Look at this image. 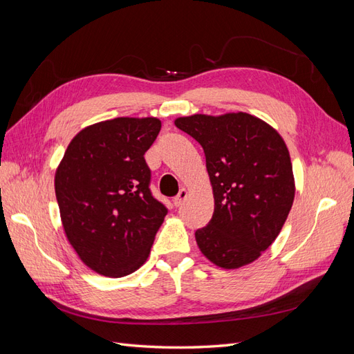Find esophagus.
Wrapping results in <instances>:
<instances>
[{
	"instance_id": "34e87169",
	"label": "esophagus",
	"mask_w": 354,
	"mask_h": 354,
	"mask_svg": "<svg viewBox=\"0 0 354 354\" xmlns=\"http://www.w3.org/2000/svg\"><path fill=\"white\" fill-rule=\"evenodd\" d=\"M187 195H189V194H187V190H186V189H181V190L178 192V195H177V196L174 198V201H173V202H174V205H176V207H180L181 203H183V202L186 201Z\"/></svg>"
}]
</instances>
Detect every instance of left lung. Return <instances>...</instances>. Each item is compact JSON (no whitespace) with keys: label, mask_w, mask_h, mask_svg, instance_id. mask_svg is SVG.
<instances>
[{"label":"left lung","mask_w":354,"mask_h":354,"mask_svg":"<svg viewBox=\"0 0 354 354\" xmlns=\"http://www.w3.org/2000/svg\"><path fill=\"white\" fill-rule=\"evenodd\" d=\"M174 124L202 146L212 186V218L195 233L201 252L223 269L255 261L277 238L294 202L283 138L243 112L196 113Z\"/></svg>","instance_id":"obj_1"}]
</instances>
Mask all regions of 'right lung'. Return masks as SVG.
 I'll use <instances>...</instances> for the list:
<instances>
[{
  "instance_id": "right-lung-1",
  "label": "right lung",
  "mask_w": 354,
  "mask_h": 354,
  "mask_svg": "<svg viewBox=\"0 0 354 354\" xmlns=\"http://www.w3.org/2000/svg\"><path fill=\"white\" fill-rule=\"evenodd\" d=\"M160 131L158 118H115L72 138L55 177L69 243L91 270L109 277L136 272L149 257L168 209L152 196L145 153Z\"/></svg>"
}]
</instances>
